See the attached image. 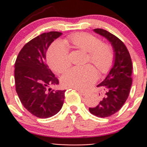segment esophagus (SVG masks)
Segmentation results:
<instances>
[{
  "label": "esophagus",
  "mask_w": 147,
  "mask_h": 147,
  "mask_svg": "<svg viewBox=\"0 0 147 147\" xmlns=\"http://www.w3.org/2000/svg\"><path fill=\"white\" fill-rule=\"evenodd\" d=\"M75 90H77V91L78 92H79V94H81V95H86V94H87V93L86 92H83V91H82V90H79V89H76V88H75Z\"/></svg>",
  "instance_id": "esophagus-1"
}]
</instances>
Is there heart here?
I'll list each match as a JSON object with an SVG mask.
<instances>
[{"label":"heart","instance_id":"obj_1","mask_svg":"<svg viewBox=\"0 0 147 147\" xmlns=\"http://www.w3.org/2000/svg\"><path fill=\"white\" fill-rule=\"evenodd\" d=\"M71 43L75 47L88 53V61L97 67L100 72L107 73L113 64L114 53L110 45L102 43L97 37L87 33L78 32L71 35L68 39L55 41L49 47L47 60L53 70L63 72L70 64L66 44ZM97 78V70L92 65L74 67L63 75L62 82L65 86L80 90H87Z\"/></svg>","mask_w":147,"mask_h":147}]
</instances>
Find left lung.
<instances>
[{
	"instance_id": "left-lung-1",
	"label": "left lung",
	"mask_w": 147,
	"mask_h": 147,
	"mask_svg": "<svg viewBox=\"0 0 147 147\" xmlns=\"http://www.w3.org/2000/svg\"><path fill=\"white\" fill-rule=\"evenodd\" d=\"M93 31L106 38L114 51L113 66L105 79L97 86L105 92L103 97L97 107L89 108L93 115L105 118L117 113L128 98L132 83V63L128 50L117 37L100 28Z\"/></svg>"
}]
</instances>
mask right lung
Masks as SVG:
<instances>
[{"label":"right lung","instance_id":"add662e5","mask_svg":"<svg viewBox=\"0 0 147 147\" xmlns=\"http://www.w3.org/2000/svg\"><path fill=\"white\" fill-rule=\"evenodd\" d=\"M63 35L51 31L33 38L23 46L15 63L16 90L24 107L41 119L51 117L61 109L66 90L51 86L59 80L45 63L46 52L52 42Z\"/></svg>","mask_w":147,"mask_h":147}]
</instances>
